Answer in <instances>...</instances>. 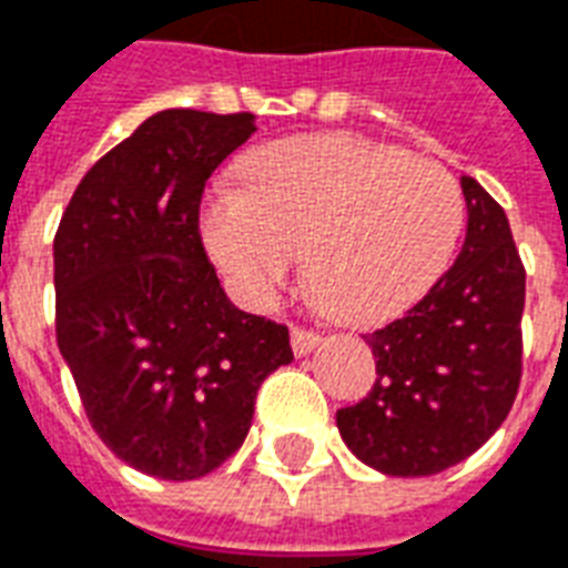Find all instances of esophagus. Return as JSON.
<instances>
[{
    "instance_id": "esophagus-1",
    "label": "esophagus",
    "mask_w": 568,
    "mask_h": 568,
    "mask_svg": "<svg viewBox=\"0 0 568 568\" xmlns=\"http://www.w3.org/2000/svg\"><path fill=\"white\" fill-rule=\"evenodd\" d=\"M290 341H293V353L296 356H308L311 349L320 344V335L311 329H302V326H293L290 329Z\"/></svg>"
}]
</instances>
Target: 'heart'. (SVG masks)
I'll return each instance as SVG.
<instances>
[{
    "mask_svg": "<svg viewBox=\"0 0 568 568\" xmlns=\"http://www.w3.org/2000/svg\"><path fill=\"white\" fill-rule=\"evenodd\" d=\"M239 179L209 200L200 230L251 311L275 305L305 254L308 284L335 317L381 323L428 293L462 236L449 170L353 134L263 146Z\"/></svg>",
    "mask_w": 568,
    "mask_h": 568,
    "instance_id": "heart-1",
    "label": "heart"
}]
</instances>
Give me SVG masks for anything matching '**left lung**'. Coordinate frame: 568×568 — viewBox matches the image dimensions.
Returning a JSON list of instances; mask_svg holds the SVG:
<instances>
[{
  "label": "left lung",
  "mask_w": 568,
  "mask_h": 568,
  "mask_svg": "<svg viewBox=\"0 0 568 568\" xmlns=\"http://www.w3.org/2000/svg\"><path fill=\"white\" fill-rule=\"evenodd\" d=\"M462 191V254L404 317L362 335L377 381L335 416L347 449L386 476H434L470 458L521 383L524 263L500 203L470 176Z\"/></svg>",
  "instance_id": "1"
}]
</instances>
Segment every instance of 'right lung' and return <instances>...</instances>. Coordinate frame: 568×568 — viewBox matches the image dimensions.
Instances as JSON below:
<instances>
[{
  "instance_id": "1",
  "label": "right lung",
  "mask_w": 568,
  "mask_h": 568,
  "mask_svg": "<svg viewBox=\"0 0 568 568\" xmlns=\"http://www.w3.org/2000/svg\"><path fill=\"white\" fill-rule=\"evenodd\" d=\"M251 113L161 110L77 185L53 239L57 341L106 449L168 481L206 476L245 443L290 332L227 300L200 239V200L254 134Z\"/></svg>"
}]
</instances>
